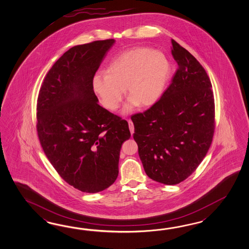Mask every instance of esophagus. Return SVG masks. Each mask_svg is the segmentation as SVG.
Wrapping results in <instances>:
<instances>
[{"label": "esophagus", "mask_w": 249, "mask_h": 249, "mask_svg": "<svg viewBox=\"0 0 249 249\" xmlns=\"http://www.w3.org/2000/svg\"><path fill=\"white\" fill-rule=\"evenodd\" d=\"M127 122H128V127H129L130 133H131V135H133V133H134V125H133V122H131L130 120H128Z\"/></svg>", "instance_id": "esophagus-1"}]
</instances>
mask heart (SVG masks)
I'll list each match as a JSON object with an SVG mask.
<instances>
[{"label": "heart", "instance_id": "b5f03b06", "mask_svg": "<svg viewBox=\"0 0 249 249\" xmlns=\"http://www.w3.org/2000/svg\"><path fill=\"white\" fill-rule=\"evenodd\" d=\"M172 74V64L162 53L148 47L125 51L115 57L106 69V75L96 74L93 89L102 105L116 111L125 89L130 97L123 111L137 105L149 107L160 99Z\"/></svg>", "mask_w": 249, "mask_h": 249}]
</instances>
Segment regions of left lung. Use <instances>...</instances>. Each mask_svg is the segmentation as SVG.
<instances>
[{
	"instance_id": "8db88e82",
	"label": "left lung",
	"mask_w": 249,
	"mask_h": 249,
	"mask_svg": "<svg viewBox=\"0 0 249 249\" xmlns=\"http://www.w3.org/2000/svg\"><path fill=\"white\" fill-rule=\"evenodd\" d=\"M178 69L172 83L148 110L131 116L138 155L146 175L176 185L193 173L210 148L214 98L205 69L172 39Z\"/></svg>"
}]
</instances>
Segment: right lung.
<instances>
[{"label":"right lung","mask_w":249,"mask_h":249,"mask_svg":"<svg viewBox=\"0 0 249 249\" xmlns=\"http://www.w3.org/2000/svg\"><path fill=\"white\" fill-rule=\"evenodd\" d=\"M114 39L76 45L44 77L36 130L44 154L68 184L86 193L109 188L119 174L127 121L98 105L93 78Z\"/></svg>","instance_id":"add662e5"}]
</instances>
